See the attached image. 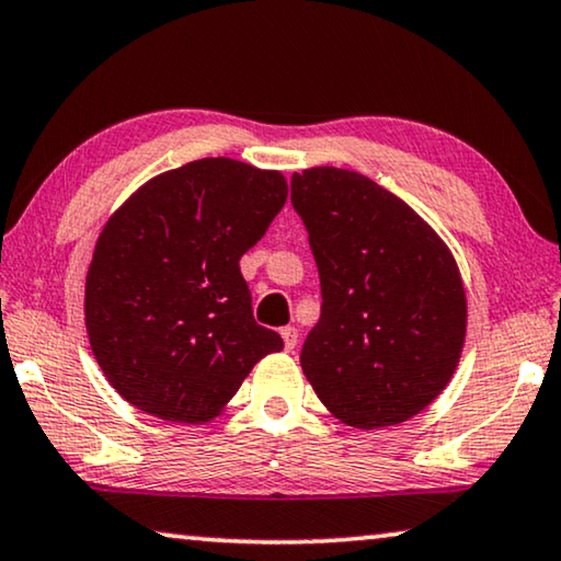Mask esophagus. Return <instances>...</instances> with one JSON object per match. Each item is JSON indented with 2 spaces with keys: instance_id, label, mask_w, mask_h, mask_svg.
Segmentation results:
<instances>
[{
  "instance_id": "obj_1",
  "label": "esophagus",
  "mask_w": 561,
  "mask_h": 561,
  "mask_svg": "<svg viewBox=\"0 0 561 561\" xmlns=\"http://www.w3.org/2000/svg\"><path fill=\"white\" fill-rule=\"evenodd\" d=\"M283 335V346H286V351H293L298 346V329L296 325H286V329L280 331Z\"/></svg>"
}]
</instances>
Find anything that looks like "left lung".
Segmentation results:
<instances>
[{"mask_svg":"<svg viewBox=\"0 0 561 561\" xmlns=\"http://www.w3.org/2000/svg\"><path fill=\"white\" fill-rule=\"evenodd\" d=\"M290 203L323 296L300 351L306 378L343 424H403L459 366L467 339L459 265L416 210L360 172H296Z\"/></svg>","mask_w":561,"mask_h":561,"instance_id":"8db88e82","label":"left lung"}]
</instances>
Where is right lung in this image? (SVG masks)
Returning <instances> with one entry per match:
<instances>
[{"label": "right lung", "instance_id": "add662e5", "mask_svg": "<svg viewBox=\"0 0 561 561\" xmlns=\"http://www.w3.org/2000/svg\"><path fill=\"white\" fill-rule=\"evenodd\" d=\"M288 197L278 170L203 158L152 178L110 215L84 283L94 358L127 403L205 424L283 339L255 323L240 257Z\"/></svg>", "mask_w": 561, "mask_h": 561}]
</instances>
